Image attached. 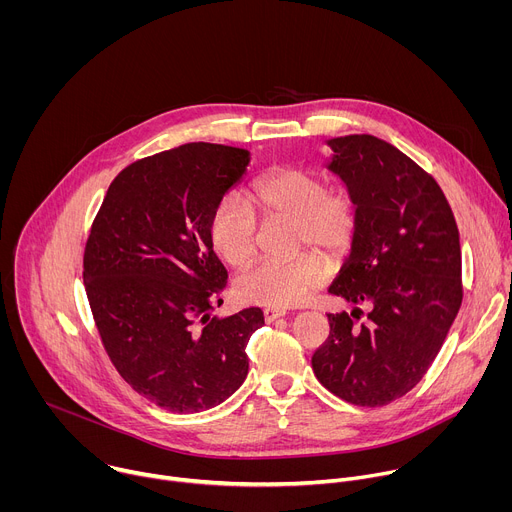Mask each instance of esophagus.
Masks as SVG:
<instances>
[{
  "label": "esophagus",
  "instance_id": "1",
  "mask_svg": "<svg viewBox=\"0 0 512 512\" xmlns=\"http://www.w3.org/2000/svg\"><path fill=\"white\" fill-rule=\"evenodd\" d=\"M281 316H285V312L283 310H275V308H267V310H263V320L269 324V322H273V320H277V318H281Z\"/></svg>",
  "mask_w": 512,
  "mask_h": 512
}]
</instances>
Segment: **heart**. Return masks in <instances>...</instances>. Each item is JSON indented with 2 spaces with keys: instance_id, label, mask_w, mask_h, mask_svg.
Masks as SVG:
<instances>
[{
  "instance_id": "b5f03b06",
  "label": "heart",
  "mask_w": 512,
  "mask_h": 512,
  "mask_svg": "<svg viewBox=\"0 0 512 512\" xmlns=\"http://www.w3.org/2000/svg\"><path fill=\"white\" fill-rule=\"evenodd\" d=\"M257 214L265 223H291V251L322 249L330 257L348 251L358 229V202L344 184H326L312 168L281 166L263 174L251 188ZM212 249L229 265H245L259 239L255 212L239 198L218 200L208 218ZM328 267L314 253L287 261H261L237 277V296L255 306L289 308L304 302L326 281Z\"/></svg>"
}]
</instances>
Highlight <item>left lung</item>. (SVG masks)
<instances>
[{
	"label": "left lung",
	"mask_w": 512,
	"mask_h": 512,
	"mask_svg": "<svg viewBox=\"0 0 512 512\" xmlns=\"http://www.w3.org/2000/svg\"><path fill=\"white\" fill-rule=\"evenodd\" d=\"M328 145V168L358 202L352 251L328 291L354 310L328 314L312 369L346 403L383 407L423 379L458 316L460 233L440 184L395 145L375 135Z\"/></svg>",
	"instance_id": "left-lung-1"
}]
</instances>
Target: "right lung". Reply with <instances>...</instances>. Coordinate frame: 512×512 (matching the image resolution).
Listing matches in <instances>:
<instances>
[{"label":"right lung","instance_id":"obj_1","mask_svg":"<svg viewBox=\"0 0 512 512\" xmlns=\"http://www.w3.org/2000/svg\"><path fill=\"white\" fill-rule=\"evenodd\" d=\"M247 164V150L204 141L137 160L111 182L87 239L83 279L105 352L133 391L172 413L229 399L265 324L259 308L212 316L229 275L208 218Z\"/></svg>","mask_w":512,"mask_h":512}]
</instances>
